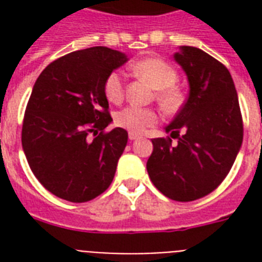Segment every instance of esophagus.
Instances as JSON below:
<instances>
[{
  "label": "esophagus",
  "mask_w": 262,
  "mask_h": 262,
  "mask_svg": "<svg viewBox=\"0 0 262 262\" xmlns=\"http://www.w3.org/2000/svg\"><path fill=\"white\" fill-rule=\"evenodd\" d=\"M139 139V135H136V133H129V140H132V141H135V140Z\"/></svg>",
  "instance_id": "obj_1"
}]
</instances>
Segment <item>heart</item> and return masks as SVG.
Here are the masks:
<instances>
[{
    "label": "heart",
    "instance_id": "1",
    "mask_svg": "<svg viewBox=\"0 0 262 262\" xmlns=\"http://www.w3.org/2000/svg\"><path fill=\"white\" fill-rule=\"evenodd\" d=\"M130 71L140 79L147 80L152 88L158 90V100L166 111L177 110L182 102V95L174 87L178 75L174 68L163 59L144 58L130 65ZM123 81L118 72H113L104 81V95L110 103L118 104L123 100ZM158 121V113L152 108L127 106L117 113L115 122L132 133H141Z\"/></svg>",
    "mask_w": 262,
    "mask_h": 262
}]
</instances>
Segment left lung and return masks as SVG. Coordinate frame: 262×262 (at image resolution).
Listing matches in <instances>:
<instances>
[{
    "mask_svg": "<svg viewBox=\"0 0 262 262\" xmlns=\"http://www.w3.org/2000/svg\"><path fill=\"white\" fill-rule=\"evenodd\" d=\"M174 61L189 83V96L166 130L154 139L147 171L156 189L175 201L209 194L227 177L244 140L235 85L223 63L201 49L179 46ZM181 135H179V132Z\"/></svg>",
    "mask_w": 262,
    "mask_h": 262,
    "instance_id": "left-lung-1",
    "label": "left lung"
}]
</instances>
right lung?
Wrapping results in <instances>:
<instances>
[{"mask_svg": "<svg viewBox=\"0 0 262 262\" xmlns=\"http://www.w3.org/2000/svg\"><path fill=\"white\" fill-rule=\"evenodd\" d=\"M129 61L125 53L96 46L55 59L39 75L23 122L21 144L38 181L59 199L85 203L110 186L127 143L114 127L104 81ZM97 136L89 139V133Z\"/></svg>", "mask_w": 262, "mask_h": 262, "instance_id": "right-lung-1", "label": "right lung"}]
</instances>
